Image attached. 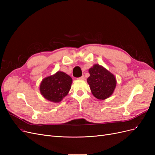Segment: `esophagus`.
I'll use <instances>...</instances> for the list:
<instances>
[{
    "label": "esophagus",
    "instance_id": "1",
    "mask_svg": "<svg viewBox=\"0 0 155 155\" xmlns=\"http://www.w3.org/2000/svg\"><path fill=\"white\" fill-rule=\"evenodd\" d=\"M85 76H81L80 78H79L78 79H81V80H84V79H85Z\"/></svg>",
    "mask_w": 155,
    "mask_h": 155
}]
</instances>
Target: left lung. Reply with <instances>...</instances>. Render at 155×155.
I'll return each mask as SVG.
<instances>
[{"label":"left lung","mask_w":155,"mask_h":155,"mask_svg":"<svg viewBox=\"0 0 155 155\" xmlns=\"http://www.w3.org/2000/svg\"><path fill=\"white\" fill-rule=\"evenodd\" d=\"M87 79L91 92L98 100H105L113 93L116 85V78L112 74L99 64H94L88 70Z\"/></svg>","instance_id":"obj_1"}]
</instances>
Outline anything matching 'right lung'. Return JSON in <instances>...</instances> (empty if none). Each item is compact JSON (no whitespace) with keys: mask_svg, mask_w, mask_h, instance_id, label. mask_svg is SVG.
<instances>
[{"mask_svg":"<svg viewBox=\"0 0 155 155\" xmlns=\"http://www.w3.org/2000/svg\"><path fill=\"white\" fill-rule=\"evenodd\" d=\"M72 79L64 72L58 71L53 76L45 78L40 85L43 96L51 102L58 103L67 95L71 88Z\"/></svg>","mask_w":155,"mask_h":155,"instance_id":"add662e5","label":"right lung"}]
</instances>
